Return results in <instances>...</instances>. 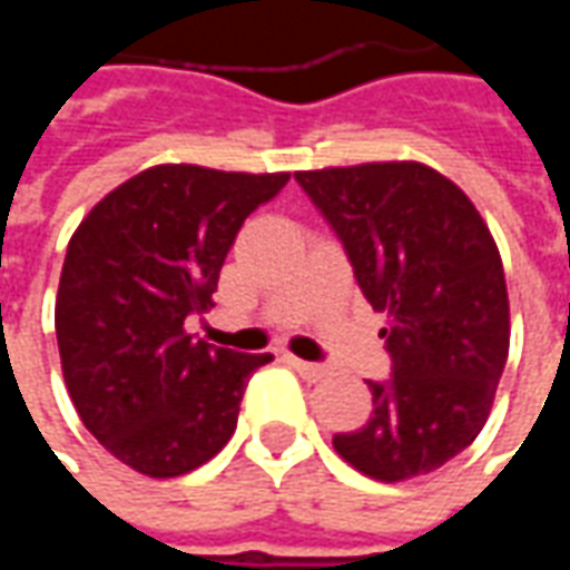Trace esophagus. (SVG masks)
I'll return each instance as SVG.
<instances>
[{"label": "esophagus", "instance_id": "1", "mask_svg": "<svg viewBox=\"0 0 570 570\" xmlns=\"http://www.w3.org/2000/svg\"><path fill=\"white\" fill-rule=\"evenodd\" d=\"M286 363L293 366V370L305 379V382H321V379H326L330 375V370L326 366H321V363H308V360H298L293 357V354H286Z\"/></svg>", "mask_w": 570, "mask_h": 570}]
</instances>
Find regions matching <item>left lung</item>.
Here are the masks:
<instances>
[{
	"label": "left lung",
	"mask_w": 570,
	"mask_h": 570,
	"mask_svg": "<svg viewBox=\"0 0 570 570\" xmlns=\"http://www.w3.org/2000/svg\"><path fill=\"white\" fill-rule=\"evenodd\" d=\"M298 186L342 237L363 296L387 314L391 382L372 415L335 433L363 476L403 482L440 470L489 421L510 351L498 244L452 179L421 161L298 170Z\"/></svg>",
	"instance_id": "left-lung-1"
}]
</instances>
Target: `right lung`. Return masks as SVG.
<instances>
[{"mask_svg": "<svg viewBox=\"0 0 570 570\" xmlns=\"http://www.w3.org/2000/svg\"><path fill=\"white\" fill-rule=\"evenodd\" d=\"M289 174L155 164L72 232L55 305L69 400L94 440L142 476H183L232 440L240 396L272 354L195 342L240 225Z\"/></svg>", "mask_w": 570, "mask_h": 570, "instance_id": "right-lung-1", "label": "right lung"}]
</instances>
